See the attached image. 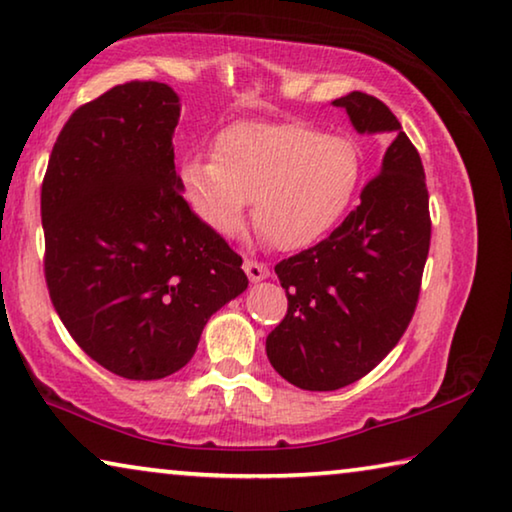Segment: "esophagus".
<instances>
[{"mask_svg": "<svg viewBox=\"0 0 512 512\" xmlns=\"http://www.w3.org/2000/svg\"><path fill=\"white\" fill-rule=\"evenodd\" d=\"M245 272H247L249 281H254V283L270 277V270H267V265L254 261V258H247V261H245Z\"/></svg>", "mask_w": 512, "mask_h": 512, "instance_id": "obj_1", "label": "esophagus"}]
</instances>
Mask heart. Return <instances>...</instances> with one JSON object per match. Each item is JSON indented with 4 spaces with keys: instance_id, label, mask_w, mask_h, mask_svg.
<instances>
[{
    "instance_id": "heart-1",
    "label": "heart",
    "mask_w": 512,
    "mask_h": 512,
    "mask_svg": "<svg viewBox=\"0 0 512 512\" xmlns=\"http://www.w3.org/2000/svg\"><path fill=\"white\" fill-rule=\"evenodd\" d=\"M180 180L215 233H238L254 199L256 229L277 249L295 251L320 240L350 206L359 151L302 123H235L217 137L215 157L187 160Z\"/></svg>"
}]
</instances>
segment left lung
Returning <instances> with one entry per match:
<instances>
[{
	"label": "left lung",
	"instance_id": "left-lung-1",
	"mask_svg": "<svg viewBox=\"0 0 512 512\" xmlns=\"http://www.w3.org/2000/svg\"><path fill=\"white\" fill-rule=\"evenodd\" d=\"M359 135H389L380 174L359 206L316 247L281 261L288 313L267 336V359L306 391H334L371 373L414 316L430 249L426 174L391 109L352 91L332 102Z\"/></svg>",
	"mask_w": 512,
	"mask_h": 512
}]
</instances>
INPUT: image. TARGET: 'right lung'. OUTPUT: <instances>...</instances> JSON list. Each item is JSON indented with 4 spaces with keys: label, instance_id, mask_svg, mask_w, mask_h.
<instances>
[{
    "label": "right lung",
    "instance_id": "obj_1",
    "mask_svg": "<svg viewBox=\"0 0 512 512\" xmlns=\"http://www.w3.org/2000/svg\"><path fill=\"white\" fill-rule=\"evenodd\" d=\"M178 119L169 84L114 86L75 109L43 180L50 300L86 355L125 380L180 371L212 313L249 283L183 199Z\"/></svg>",
    "mask_w": 512,
    "mask_h": 512
}]
</instances>
